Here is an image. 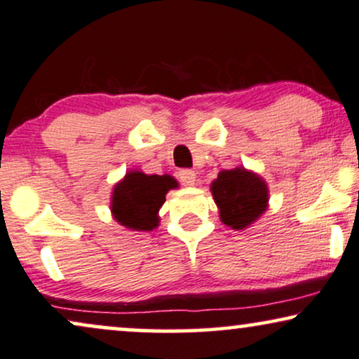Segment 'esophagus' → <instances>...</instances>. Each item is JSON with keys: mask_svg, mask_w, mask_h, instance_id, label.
Wrapping results in <instances>:
<instances>
[{"mask_svg": "<svg viewBox=\"0 0 359 359\" xmlns=\"http://www.w3.org/2000/svg\"><path fill=\"white\" fill-rule=\"evenodd\" d=\"M178 178L181 181V184L184 187H194V181H196V172L193 170H181L178 172Z\"/></svg>", "mask_w": 359, "mask_h": 359, "instance_id": "obj_1", "label": "esophagus"}]
</instances>
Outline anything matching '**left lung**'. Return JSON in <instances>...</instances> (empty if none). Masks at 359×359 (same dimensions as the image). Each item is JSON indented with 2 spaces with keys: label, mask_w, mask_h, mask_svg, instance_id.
<instances>
[{
  "label": "left lung",
  "mask_w": 359,
  "mask_h": 359,
  "mask_svg": "<svg viewBox=\"0 0 359 359\" xmlns=\"http://www.w3.org/2000/svg\"><path fill=\"white\" fill-rule=\"evenodd\" d=\"M219 219L233 229H245L268 208V184L245 168L223 170L211 183Z\"/></svg>",
  "instance_id": "obj_1"
}]
</instances>
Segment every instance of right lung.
<instances>
[{"instance_id": "1", "label": "right lung", "mask_w": 359, "mask_h": 359, "mask_svg": "<svg viewBox=\"0 0 359 359\" xmlns=\"http://www.w3.org/2000/svg\"><path fill=\"white\" fill-rule=\"evenodd\" d=\"M178 188L170 175H144L130 171L113 189L111 213L123 226L135 231H151L158 226V211L166 201V193Z\"/></svg>"}]
</instances>
